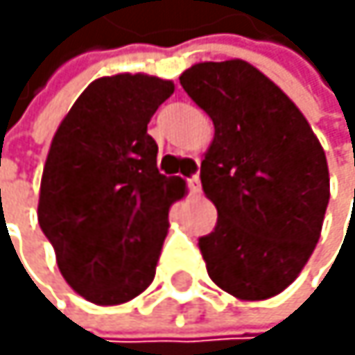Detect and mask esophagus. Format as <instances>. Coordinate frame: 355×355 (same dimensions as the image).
I'll return each mask as SVG.
<instances>
[{"instance_id": "1", "label": "esophagus", "mask_w": 355, "mask_h": 355, "mask_svg": "<svg viewBox=\"0 0 355 355\" xmlns=\"http://www.w3.org/2000/svg\"><path fill=\"white\" fill-rule=\"evenodd\" d=\"M187 185H189V193L191 196H200V191H202V183H200V176L196 174V176H191V179L187 181Z\"/></svg>"}]
</instances>
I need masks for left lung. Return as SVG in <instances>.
<instances>
[{
	"label": "left lung",
	"instance_id": "8db88e82",
	"mask_svg": "<svg viewBox=\"0 0 355 355\" xmlns=\"http://www.w3.org/2000/svg\"><path fill=\"white\" fill-rule=\"evenodd\" d=\"M213 119L200 166L217 225L200 239L215 285L239 300H266L300 275L330 200L326 153L298 106L243 59L204 61L181 74Z\"/></svg>",
	"mask_w": 355,
	"mask_h": 355
}]
</instances>
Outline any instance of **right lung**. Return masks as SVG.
<instances>
[{
  "instance_id": "1",
  "label": "right lung",
  "mask_w": 355,
  "mask_h": 355,
  "mask_svg": "<svg viewBox=\"0 0 355 355\" xmlns=\"http://www.w3.org/2000/svg\"><path fill=\"white\" fill-rule=\"evenodd\" d=\"M174 83L148 74L93 80L57 128L40 183L37 221L67 285L102 306L151 285L170 207L187 193L157 170L146 134Z\"/></svg>"
}]
</instances>
